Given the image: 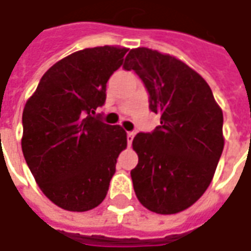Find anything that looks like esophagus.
I'll list each match as a JSON object with an SVG mask.
<instances>
[{
    "mask_svg": "<svg viewBox=\"0 0 251 251\" xmlns=\"http://www.w3.org/2000/svg\"><path fill=\"white\" fill-rule=\"evenodd\" d=\"M134 132H127V142H128V145H131V142H132V138H134Z\"/></svg>",
    "mask_w": 251,
    "mask_h": 251,
    "instance_id": "34e87169",
    "label": "esophagus"
}]
</instances>
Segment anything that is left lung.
Instances as JSON below:
<instances>
[{"instance_id":"obj_1","label":"left lung","mask_w":251,"mask_h":251,"mask_svg":"<svg viewBox=\"0 0 251 251\" xmlns=\"http://www.w3.org/2000/svg\"><path fill=\"white\" fill-rule=\"evenodd\" d=\"M124 68L140 75L150 92V109L160 114L156 130L132 141L138 155L131 170L135 196L152 212H181L214 178L225 145L222 109L205 79L175 55L132 49Z\"/></svg>"}]
</instances>
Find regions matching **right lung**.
I'll return each instance as SVG.
<instances>
[{
	"mask_svg": "<svg viewBox=\"0 0 251 251\" xmlns=\"http://www.w3.org/2000/svg\"><path fill=\"white\" fill-rule=\"evenodd\" d=\"M128 49L100 46L64 57L44 74L22 114V152L57 207L85 212L104 200L127 132L93 117Z\"/></svg>",
	"mask_w": 251,
	"mask_h": 251,
	"instance_id": "obj_1",
	"label": "right lung"
}]
</instances>
